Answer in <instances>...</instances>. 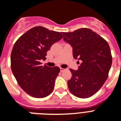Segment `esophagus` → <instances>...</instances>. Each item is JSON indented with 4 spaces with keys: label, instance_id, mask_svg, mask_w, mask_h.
I'll use <instances>...</instances> for the list:
<instances>
[{
    "label": "esophagus",
    "instance_id": "obj_1",
    "mask_svg": "<svg viewBox=\"0 0 121 121\" xmlns=\"http://www.w3.org/2000/svg\"><path fill=\"white\" fill-rule=\"evenodd\" d=\"M64 70H65L64 68H61V67H60V71H61V72H63Z\"/></svg>",
    "mask_w": 121,
    "mask_h": 121
}]
</instances>
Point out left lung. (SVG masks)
<instances>
[{"instance_id":"8db88e82","label":"left lung","mask_w":121,"mask_h":121,"mask_svg":"<svg viewBox=\"0 0 121 121\" xmlns=\"http://www.w3.org/2000/svg\"><path fill=\"white\" fill-rule=\"evenodd\" d=\"M62 35L65 41L73 48L74 58L82 61L78 70L70 69L72 77L68 81V88L77 97H90L100 90L108 77L112 61L109 44L88 28Z\"/></svg>"}]
</instances>
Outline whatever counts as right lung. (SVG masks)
Here are the masks:
<instances>
[{
    "label": "right lung",
    "mask_w": 121,
    "mask_h": 121,
    "mask_svg": "<svg viewBox=\"0 0 121 121\" xmlns=\"http://www.w3.org/2000/svg\"><path fill=\"white\" fill-rule=\"evenodd\" d=\"M60 32L36 26L22 35L14 44L10 56L11 70L22 90L35 98L47 97L53 92L60 69L42 66L51 46L62 38Z\"/></svg>",
    "instance_id": "obj_1"
}]
</instances>
